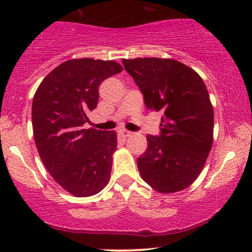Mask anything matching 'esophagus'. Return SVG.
Returning a JSON list of instances; mask_svg holds the SVG:
<instances>
[{
	"instance_id": "esophagus-1",
	"label": "esophagus",
	"mask_w": 252,
	"mask_h": 252,
	"mask_svg": "<svg viewBox=\"0 0 252 252\" xmlns=\"http://www.w3.org/2000/svg\"><path fill=\"white\" fill-rule=\"evenodd\" d=\"M120 133H121V136L123 138H127V137H130L131 134H132V132H131V131H129V130H121V131H120Z\"/></svg>"
}]
</instances>
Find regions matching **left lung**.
I'll return each instance as SVG.
<instances>
[{
  "mask_svg": "<svg viewBox=\"0 0 252 252\" xmlns=\"http://www.w3.org/2000/svg\"><path fill=\"white\" fill-rule=\"evenodd\" d=\"M150 111L160 112V134H147L137 158L141 178L155 190L185 189L201 172L212 146L214 108L195 70L172 59H123Z\"/></svg>",
  "mask_w": 252,
  "mask_h": 252,
  "instance_id": "1",
  "label": "left lung"
}]
</instances>
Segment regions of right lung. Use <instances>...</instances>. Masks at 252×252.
<instances>
[{
	"instance_id": "add662e5",
	"label": "right lung",
	"mask_w": 252,
	"mask_h": 252,
	"mask_svg": "<svg viewBox=\"0 0 252 252\" xmlns=\"http://www.w3.org/2000/svg\"><path fill=\"white\" fill-rule=\"evenodd\" d=\"M122 70L113 60H67L35 92L32 123L38 154L52 178L77 197L94 195L109 180L115 131L87 129L86 123L97 107L99 84Z\"/></svg>"
}]
</instances>
